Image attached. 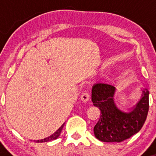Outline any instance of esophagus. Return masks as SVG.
Returning a JSON list of instances; mask_svg holds the SVG:
<instances>
[{"label":"esophagus","instance_id":"obj_1","mask_svg":"<svg viewBox=\"0 0 156 156\" xmlns=\"http://www.w3.org/2000/svg\"><path fill=\"white\" fill-rule=\"evenodd\" d=\"M80 100L83 102H87L89 100V94L88 92H83L80 96Z\"/></svg>","mask_w":156,"mask_h":156}]
</instances>
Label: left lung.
<instances>
[{
	"label": "left lung",
	"mask_w": 156,
	"mask_h": 156,
	"mask_svg": "<svg viewBox=\"0 0 156 156\" xmlns=\"http://www.w3.org/2000/svg\"><path fill=\"white\" fill-rule=\"evenodd\" d=\"M140 100L128 112L119 109L114 102L116 88L97 83L92 89V101L101 110V117L94 128V136L104 142H121L142 128L149 110V91L141 89Z\"/></svg>",
	"instance_id": "1"
}]
</instances>
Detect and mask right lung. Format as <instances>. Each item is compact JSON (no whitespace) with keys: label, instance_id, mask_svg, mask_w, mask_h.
I'll return each mask as SVG.
<instances>
[{"label":"right lung","instance_id":"right-lung-1","mask_svg":"<svg viewBox=\"0 0 156 156\" xmlns=\"http://www.w3.org/2000/svg\"><path fill=\"white\" fill-rule=\"evenodd\" d=\"M64 123L62 125V126L60 127L59 128H58V130H56V131L54 133H53L52 135L50 136L44 138V139H40V140H37V141H36V142H39V143H42V142H48V141H52V140H55V139H56L57 138H58L60 136L61 132H62V128H63V127H64Z\"/></svg>","mask_w":156,"mask_h":156}]
</instances>
